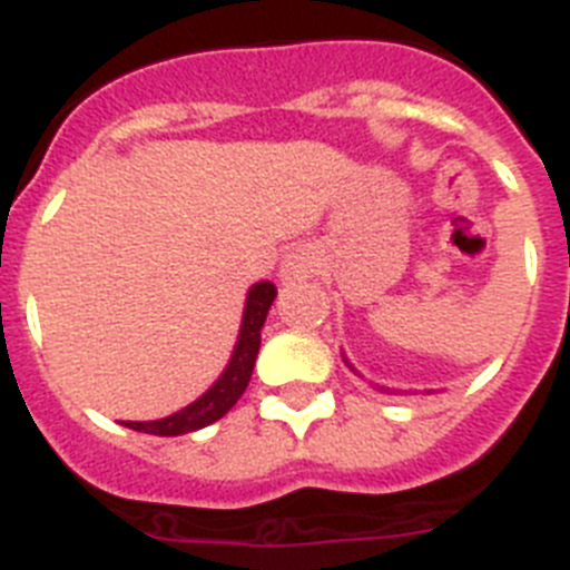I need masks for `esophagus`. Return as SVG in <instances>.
I'll list each match as a JSON object with an SVG mask.
<instances>
[{
    "mask_svg": "<svg viewBox=\"0 0 570 570\" xmlns=\"http://www.w3.org/2000/svg\"><path fill=\"white\" fill-rule=\"evenodd\" d=\"M315 269H318V255L309 246H295L281 261V281L284 284H298V281H306L309 275H315Z\"/></svg>",
    "mask_w": 570,
    "mask_h": 570,
    "instance_id": "obj_1",
    "label": "esophagus"
}]
</instances>
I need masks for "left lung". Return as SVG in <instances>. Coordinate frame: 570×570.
Wrapping results in <instances>:
<instances>
[{
	"label": "left lung",
	"mask_w": 570,
	"mask_h": 570,
	"mask_svg": "<svg viewBox=\"0 0 570 570\" xmlns=\"http://www.w3.org/2000/svg\"><path fill=\"white\" fill-rule=\"evenodd\" d=\"M346 364H350V361H346ZM350 367H353V364H350ZM379 390H384V393H387V387H379Z\"/></svg>",
	"instance_id": "left-lung-1"
}]
</instances>
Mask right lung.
I'll return each mask as SVG.
<instances>
[{"mask_svg":"<svg viewBox=\"0 0 570 570\" xmlns=\"http://www.w3.org/2000/svg\"><path fill=\"white\" fill-rule=\"evenodd\" d=\"M275 295H278V289L269 281H261V284L252 286L249 295H246L244 321H240V335H237L235 353H232L224 375L197 402L166 415V419H157V422H126V428L151 435H183L191 433V430L209 428L212 422L224 419L235 407L237 399L244 395L246 384H249L257 350H261V326H264L266 313H269Z\"/></svg>","mask_w":570,"mask_h":570,"instance_id":"right-lung-1","label":"right lung"}]
</instances>
